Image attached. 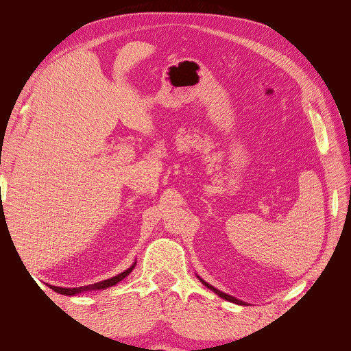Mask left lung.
Returning <instances> with one entry per match:
<instances>
[{
	"label": "left lung",
	"mask_w": 351,
	"mask_h": 351,
	"mask_svg": "<svg viewBox=\"0 0 351 351\" xmlns=\"http://www.w3.org/2000/svg\"><path fill=\"white\" fill-rule=\"evenodd\" d=\"M199 278V277H197ZM202 282H204V285H206L209 290H212L214 293H217L221 299H226V300H228V302H231V303H236V304H244V302H241V300H239V299H236V297H232V295H228V294H226V293H222V291H219L218 289H215V287H212L210 284H208V282H205L204 280L202 278H199Z\"/></svg>",
	"instance_id": "8db88e82"
}]
</instances>
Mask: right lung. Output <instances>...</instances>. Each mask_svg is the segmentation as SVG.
<instances>
[{"label":"right lung","mask_w":351,"mask_h":351,"mask_svg":"<svg viewBox=\"0 0 351 351\" xmlns=\"http://www.w3.org/2000/svg\"><path fill=\"white\" fill-rule=\"evenodd\" d=\"M136 267V262L132 265V267L129 269H125L124 272L115 275V277L112 278H108V280H104V281H99V282H95V284H90V285H83V287H76V289H62V287H56V285H51L49 289H52L54 291L60 293V294H64V295H74V294H79V293H84V291H92V290H105L108 289V287H112L115 284H119L121 280H124L127 275H129Z\"/></svg>","instance_id":"1"}]
</instances>
